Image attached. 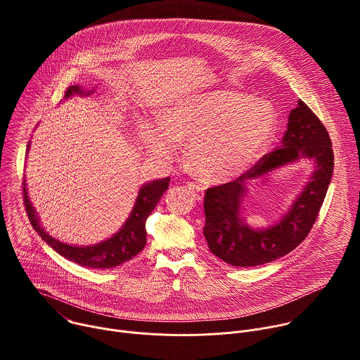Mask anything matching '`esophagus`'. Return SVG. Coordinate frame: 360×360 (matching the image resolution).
Segmentation results:
<instances>
[{
  "instance_id": "1",
  "label": "esophagus",
  "mask_w": 360,
  "mask_h": 360,
  "mask_svg": "<svg viewBox=\"0 0 360 360\" xmlns=\"http://www.w3.org/2000/svg\"><path fill=\"white\" fill-rule=\"evenodd\" d=\"M186 188H188V191L191 192V195H192L195 199L200 200V199L203 198V186H202V185H199V184H196V182H188Z\"/></svg>"
}]
</instances>
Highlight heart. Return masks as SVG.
I'll use <instances>...</instances> for the list:
<instances>
[{
	"label": "heart",
	"instance_id": "b5f03b06",
	"mask_svg": "<svg viewBox=\"0 0 360 360\" xmlns=\"http://www.w3.org/2000/svg\"><path fill=\"white\" fill-rule=\"evenodd\" d=\"M276 129V114L265 99L218 89L182 96L165 110L162 125L143 134L150 152L171 158L178 142H189L192 169L212 182L245 172L266 150Z\"/></svg>",
	"mask_w": 360,
	"mask_h": 360
}]
</instances>
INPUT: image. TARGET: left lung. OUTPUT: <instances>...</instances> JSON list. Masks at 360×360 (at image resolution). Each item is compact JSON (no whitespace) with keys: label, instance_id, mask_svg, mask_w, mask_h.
I'll use <instances>...</instances> for the list:
<instances>
[{"label":"left lung","instance_id":"8db88e82","mask_svg":"<svg viewBox=\"0 0 360 360\" xmlns=\"http://www.w3.org/2000/svg\"><path fill=\"white\" fill-rule=\"evenodd\" d=\"M307 158L314 172L281 221L266 230H253L243 222L241 202L250 179ZM333 174V149L321 120L303 101L290 111L282 145L266 153L238 179L208 188L203 198V236L210 250L232 266H259L293 250L311 232L325 200Z\"/></svg>","mask_w":360,"mask_h":360}]
</instances>
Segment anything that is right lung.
Wrapping results in <instances>:
<instances>
[{
  "mask_svg": "<svg viewBox=\"0 0 360 360\" xmlns=\"http://www.w3.org/2000/svg\"><path fill=\"white\" fill-rule=\"evenodd\" d=\"M79 94L84 95L85 91L78 86L72 85L68 86L65 92V98ZM91 94V91L88 92ZM30 148V143H28ZM28 152V150H27ZM169 186V178L155 179L150 181L139 189L136 202L134 205V210L131 211L129 218L122 225V228L110 239L99 242L96 245L89 246H72L64 242L57 240L56 238L49 236L39 224L35 210L32 208V203L30 202L25 181L22 182V192H24V203L28 219L35 229V232L46 242L56 252H58L68 261H72L81 266L91 268V269H111L115 266L122 265L124 262L132 259L136 256L146 243V229L145 222L150 212L155 210L157 203L160 202L161 196Z\"/></svg>",
  "mask_w": 360,
  "mask_h": 360,
  "instance_id": "right-lung-1",
  "label": "right lung"
}]
</instances>
